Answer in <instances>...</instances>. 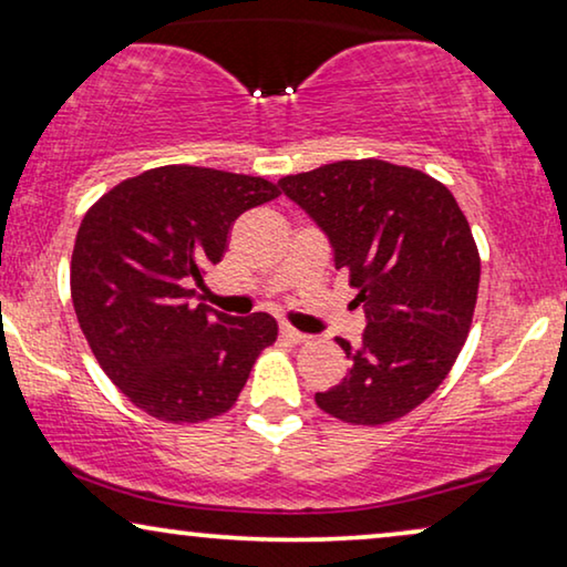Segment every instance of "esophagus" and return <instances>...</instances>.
Masks as SVG:
<instances>
[{"instance_id":"34e87169","label":"esophagus","mask_w":567,"mask_h":567,"mask_svg":"<svg viewBox=\"0 0 567 567\" xmlns=\"http://www.w3.org/2000/svg\"><path fill=\"white\" fill-rule=\"evenodd\" d=\"M281 336L286 340H291V343H307L309 340L307 332H299L297 328H291V324H281Z\"/></svg>"}]
</instances>
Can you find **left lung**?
<instances>
[{"mask_svg":"<svg viewBox=\"0 0 567 567\" xmlns=\"http://www.w3.org/2000/svg\"><path fill=\"white\" fill-rule=\"evenodd\" d=\"M330 239L367 330L338 338L351 371L317 392L324 413L382 425L431 398L467 340L480 286L472 229L446 185L382 159H343L278 181Z\"/></svg>","mask_w":567,"mask_h":567,"instance_id":"1","label":"left lung"}]
</instances>
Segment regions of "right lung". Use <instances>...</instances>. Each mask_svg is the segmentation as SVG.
I'll list each match as a JSON object with an SVG mask.
<instances>
[{
    "label": "right lung",
    "instance_id": "obj_1",
    "mask_svg": "<svg viewBox=\"0 0 567 567\" xmlns=\"http://www.w3.org/2000/svg\"><path fill=\"white\" fill-rule=\"evenodd\" d=\"M278 198L262 177L167 165L128 177L84 214L72 252L76 320L111 382L157 421L198 423L235 405L270 315L193 305L231 224Z\"/></svg>",
    "mask_w": 567,
    "mask_h": 567
}]
</instances>
